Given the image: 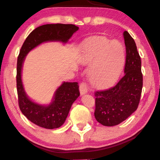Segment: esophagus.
Segmentation results:
<instances>
[{"label": "esophagus", "mask_w": 160, "mask_h": 160, "mask_svg": "<svg viewBox=\"0 0 160 160\" xmlns=\"http://www.w3.org/2000/svg\"><path fill=\"white\" fill-rule=\"evenodd\" d=\"M80 94H84L88 92V86L85 82H82L80 85Z\"/></svg>", "instance_id": "esophagus-1"}]
</instances>
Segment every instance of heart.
Wrapping results in <instances>:
<instances>
[{"mask_svg":"<svg viewBox=\"0 0 160 160\" xmlns=\"http://www.w3.org/2000/svg\"><path fill=\"white\" fill-rule=\"evenodd\" d=\"M109 47L108 52L96 39L90 40L85 46V60L96 58L91 68V79L97 86L108 87L114 83L125 63L123 45L117 40H113L109 43Z\"/></svg>","mask_w":160,"mask_h":160,"instance_id":"b5f03b06","label":"heart"}]
</instances>
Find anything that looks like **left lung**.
Returning <instances> with one entry per match:
<instances>
[{
	"label": "left lung",
	"mask_w": 160,
	"mask_h": 160,
	"mask_svg": "<svg viewBox=\"0 0 160 160\" xmlns=\"http://www.w3.org/2000/svg\"><path fill=\"white\" fill-rule=\"evenodd\" d=\"M126 45L124 75L108 90L96 91L94 117L105 126H113L128 118L138 107L142 88L141 59L134 39L123 32Z\"/></svg>",
	"instance_id": "1"
}]
</instances>
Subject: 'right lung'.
<instances>
[{"instance_id": "right-lung-1", "label": "right lung", "mask_w": 160, "mask_h": 160, "mask_svg": "<svg viewBox=\"0 0 160 160\" xmlns=\"http://www.w3.org/2000/svg\"><path fill=\"white\" fill-rule=\"evenodd\" d=\"M78 29L71 24H48L38 27L26 38L20 51L16 75L19 107L28 120L42 128L53 129L63 125L72 103L80 96L79 86L78 82H64L56 91L50 104H38L28 98L24 90L21 79L22 63L27 54L38 45L49 41L66 43Z\"/></svg>"}]
</instances>
